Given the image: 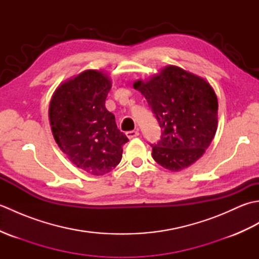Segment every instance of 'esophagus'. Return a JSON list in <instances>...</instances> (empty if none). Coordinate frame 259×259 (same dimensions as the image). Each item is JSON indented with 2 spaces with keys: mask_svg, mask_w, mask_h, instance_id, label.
Instances as JSON below:
<instances>
[{
  "mask_svg": "<svg viewBox=\"0 0 259 259\" xmlns=\"http://www.w3.org/2000/svg\"><path fill=\"white\" fill-rule=\"evenodd\" d=\"M125 136L128 137L129 139H133V138H136V137H138V136H139V131H138V130L126 131V133H125Z\"/></svg>",
  "mask_w": 259,
  "mask_h": 259,
  "instance_id": "1",
  "label": "esophagus"
}]
</instances>
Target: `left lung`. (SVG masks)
<instances>
[{"instance_id":"left-lung-1","label":"left lung","mask_w":259,"mask_h":259,"mask_svg":"<svg viewBox=\"0 0 259 259\" xmlns=\"http://www.w3.org/2000/svg\"><path fill=\"white\" fill-rule=\"evenodd\" d=\"M134 88L151 108L162 130L151 144L152 158L171 171L189 167L199 159L217 130L218 101L206 80L174 65Z\"/></svg>"}]
</instances>
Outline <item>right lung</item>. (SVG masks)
Returning a JSON list of instances; mask_svg holds the SVG:
<instances>
[{
    "instance_id": "obj_1",
    "label": "right lung",
    "mask_w": 259,
    "mask_h": 259,
    "mask_svg": "<svg viewBox=\"0 0 259 259\" xmlns=\"http://www.w3.org/2000/svg\"><path fill=\"white\" fill-rule=\"evenodd\" d=\"M111 81L88 70L64 82L54 92L49 108L52 134L76 167L102 176L121 161L128 141L117 128L114 115L106 109Z\"/></svg>"
}]
</instances>
